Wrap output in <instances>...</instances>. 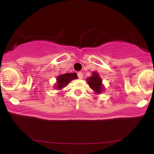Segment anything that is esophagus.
<instances>
[{
    "instance_id": "1",
    "label": "esophagus",
    "mask_w": 154,
    "mask_h": 154,
    "mask_svg": "<svg viewBox=\"0 0 154 154\" xmlns=\"http://www.w3.org/2000/svg\"><path fill=\"white\" fill-rule=\"evenodd\" d=\"M77 76H78L79 79H82V78H83V74H82V72H78V73H77Z\"/></svg>"
}]
</instances>
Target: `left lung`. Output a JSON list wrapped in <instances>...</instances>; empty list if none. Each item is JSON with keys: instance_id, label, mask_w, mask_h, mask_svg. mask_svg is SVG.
I'll return each instance as SVG.
<instances>
[{"instance_id": "left-lung-1", "label": "left lung", "mask_w": 154, "mask_h": 154, "mask_svg": "<svg viewBox=\"0 0 154 154\" xmlns=\"http://www.w3.org/2000/svg\"><path fill=\"white\" fill-rule=\"evenodd\" d=\"M87 82L89 85L90 88L93 90L95 93H101L103 91V86L102 85V80L99 77V75L96 72H93L92 77H88L86 79Z\"/></svg>"}]
</instances>
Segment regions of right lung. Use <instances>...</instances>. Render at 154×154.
Masks as SVG:
<instances>
[{
    "mask_svg": "<svg viewBox=\"0 0 154 154\" xmlns=\"http://www.w3.org/2000/svg\"><path fill=\"white\" fill-rule=\"evenodd\" d=\"M77 79V74L74 73H66L63 75H59L56 77V85H55V88L58 90L62 89L65 86H66L72 80Z\"/></svg>",
    "mask_w": 154,
    "mask_h": 154,
    "instance_id": "1",
    "label": "right lung"
}]
</instances>
